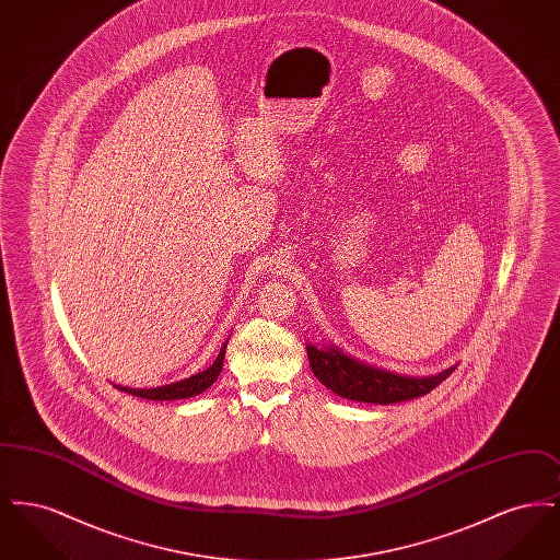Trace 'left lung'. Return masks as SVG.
<instances>
[{"mask_svg":"<svg viewBox=\"0 0 560 560\" xmlns=\"http://www.w3.org/2000/svg\"><path fill=\"white\" fill-rule=\"evenodd\" d=\"M306 350L313 373L329 390H334L338 397L361 402L390 405L424 397L455 372V368H450L428 377H407L354 361L338 348L308 347Z\"/></svg>","mask_w":560,"mask_h":560,"instance_id":"left-lung-1","label":"left lung"}]
</instances>
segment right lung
I'll use <instances>...</instances> for the list:
<instances>
[{"instance_id": "add662e5", "label": "right lung", "mask_w": 560, "mask_h": 560, "mask_svg": "<svg viewBox=\"0 0 560 560\" xmlns=\"http://www.w3.org/2000/svg\"><path fill=\"white\" fill-rule=\"evenodd\" d=\"M224 350H226V342L224 347L220 348V354L215 357L212 365L206 372L190 375L187 380L167 384V386H160V388H126V386H115L117 390H124L132 397H140V399L149 400H174V399H188L195 395H201L206 388H210L213 382L218 380L220 370H222V361H224Z\"/></svg>"}]
</instances>
